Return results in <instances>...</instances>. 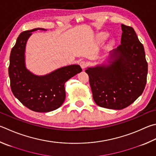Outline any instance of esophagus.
I'll return each mask as SVG.
<instances>
[{
  "label": "esophagus",
  "mask_w": 156,
  "mask_h": 156,
  "mask_svg": "<svg viewBox=\"0 0 156 156\" xmlns=\"http://www.w3.org/2000/svg\"><path fill=\"white\" fill-rule=\"evenodd\" d=\"M80 65V67H82V69H83V70L85 69L87 67V66H88V63H87L86 61H81Z\"/></svg>",
  "instance_id": "34e87169"
}]
</instances>
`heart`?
Wrapping results in <instances>:
<instances>
[{
  "mask_svg": "<svg viewBox=\"0 0 156 156\" xmlns=\"http://www.w3.org/2000/svg\"><path fill=\"white\" fill-rule=\"evenodd\" d=\"M103 37H104V35H103Z\"/></svg>",
  "mask_w": 156,
  "mask_h": 156,
  "instance_id": "obj_1",
  "label": "heart"
}]
</instances>
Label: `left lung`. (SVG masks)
<instances>
[{
    "label": "left lung",
    "instance_id": "8db88e82",
    "mask_svg": "<svg viewBox=\"0 0 156 156\" xmlns=\"http://www.w3.org/2000/svg\"><path fill=\"white\" fill-rule=\"evenodd\" d=\"M121 44L110 54L108 66L88 68L93 100L101 107L121 110L142 94L148 66L143 45L132 27L121 24Z\"/></svg>",
    "mask_w": 156,
    "mask_h": 156
}]
</instances>
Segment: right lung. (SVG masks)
<instances>
[{"mask_svg":"<svg viewBox=\"0 0 156 156\" xmlns=\"http://www.w3.org/2000/svg\"><path fill=\"white\" fill-rule=\"evenodd\" d=\"M34 29L21 33L11 49L9 76L14 96L28 108L35 112H47L57 109L66 99L65 83L81 72L78 65H72L43 76L33 74L25 67L24 51L28 38Z\"/></svg>","mask_w":156,"mask_h":156,"instance_id":"1","label":"right lung"}]
</instances>
